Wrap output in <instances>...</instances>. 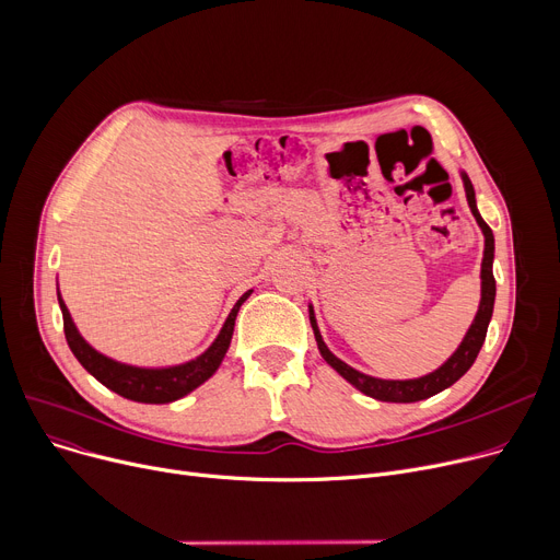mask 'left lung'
Segmentation results:
<instances>
[{"mask_svg": "<svg viewBox=\"0 0 560 560\" xmlns=\"http://www.w3.org/2000/svg\"><path fill=\"white\" fill-rule=\"evenodd\" d=\"M460 179L465 186V197L469 203V211H472L477 224L483 231V238H486V247H483V260H481V302H479V311L472 319V325H469L463 342L458 345V349L454 354L440 365L438 370L418 376V378H376L370 374H363L354 368H349L345 361H340L338 357L331 354V349L322 340V334L317 329V322H315V313L311 311V327L315 334V342L322 359H325L342 378H347L351 386L357 390H361L368 397H374L378 401H395V404H410V401H420L427 397L438 395L440 390L450 388L452 384L472 368V363L477 361L479 351L483 347L486 340V331L490 325V317H492V308H494V277H492V260H494V235L490 231V226L483 222L479 209H477V197H475V186L469 182V176L465 172H460Z\"/></svg>", "mask_w": 560, "mask_h": 560, "instance_id": "obj_1", "label": "left lung"}]
</instances>
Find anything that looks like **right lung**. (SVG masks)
I'll return each instance as SVG.
<instances>
[{"instance_id": "add662e5", "label": "right lung", "mask_w": 560, "mask_h": 560, "mask_svg": "<svg viewBox=\"0 0 560 560\" xmlns=\"http://www.w3.org/2000/svg\"><path fill=\"white\" fill-rule=\"evenodd\" d=\"M249 295H252V290H247L245 295L235 302L218 338L213 340V345L209 349L203 351V354H199L192 361H186L179 365H167V368H138V365H127V363L113 361V359L100 354V351L88 345L83 340V336L79 334L77 325L72 322V315L61 298V292H58V304H61L66 340L72 349V354L88 372H91L100 381V384H104L108 390L122 395L131 401L170 404V401L186 397L188 393L199 388L203 381H209L215 374V370L220 368L226 349L231 345L235 315H238L241 306L245 304V300Z\"/></svg>"}]
</instances>
